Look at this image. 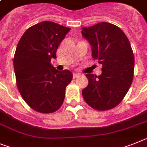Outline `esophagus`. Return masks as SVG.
<instances>
[{
    "label": "esophagus",
    "mask_w": 147,
    "mask_h": 147,
    "mask_svg": "<svg viewBox=\"0 0 147 147\" xmlns=\"http://www.w3.org/2000/svg\"><path fill=\"white\" fill-rule=\"evenodd\" d=\"M79 76H80V75H79V74H76V73H74V74H73V77H74V79L77 78Z\"/></svg>",
    "instance_id": "obj_1"
}]
</instances>
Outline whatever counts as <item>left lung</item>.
I'll return each mask as SVG.
<instances>
[{"label": "left lung", "instance_id": "obj_1", "mask_svg": "<svg viewBox=\"0 0 147 147\" xmlns=\"http://www.w3.org/2000/svg\"><path fill=\"white\" fill-rule=\"evenodd\" d=\"M82 35L91 45L92 58L102 65L98 76L86 74L88 85L82 96L94 109H111L122 101L133 80L135 58L130 42L121 29L107 22L82 27Z\"/></svg>", "mask_w": 147, "mask_h": 147}]
</instances>
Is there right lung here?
<instances>
[{
  "mask_svg": "<svg viewBox=\"0 0 147 147\" xmlns=\"http://www.w3.org/2000/svg\"><path fill=\"white\" fill-rule=\"evenodd\" d=\"M70 30L52 21H42L27 29L18 41L13 60L17 86L35 111L54 112L63 103L73 74L68 70H56L51 60L56 59L59 45Z\"/></svg>",
  "mask_w": 147,
  "mask_h": 147,
  "instance_id": "obj_1",
  "label": "right lung"
}]
</instances>
